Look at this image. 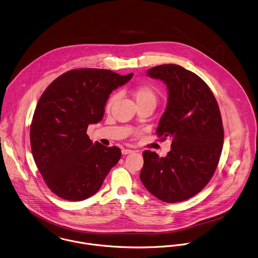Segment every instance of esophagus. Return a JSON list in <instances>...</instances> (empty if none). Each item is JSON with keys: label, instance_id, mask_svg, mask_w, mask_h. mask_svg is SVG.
Returning <instances> with one entry per match:
<instances>
[{"label": "esophagus", "instance_id": "1", "mask_svg": "<svg viewBox=\"0 0 258 258\" xmlns=\"http://www.w3.org/2000/svg\"><path fill=\"white\" fill-rule=\"evenodd\" d=\"M133 151L132 150H128V149H122L121 150V154L122 155H128V154H132Z\"/></svg>", "mask_w": 258, "mask_h": 258}]
</instances>
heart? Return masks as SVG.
Here are the masks:
<instances>
[{
	"instance_id": "heart-1",
	"label": "heart",
	"mask_w": 258,
	"mask_h": 258,
	"mask_svg": "<svg viewBox=\"0 0 258 258\" xmlns=\"http://www.w3.org/2000/svg\"><path fill=\"white\" fill-rule=\"evenodd\" d=\"M134 97L136 102L139 103H156L157 102V92L154 87L150 85H140L134 89ZM118 97L117 93H112L108 96L105 102V108L109 109L111 105L114 103Z\"/></svg>"
}]
</instances>
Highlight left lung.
I'll list each match as a JSON object with an SVG mask.
<instances>
[{
	"mask_svg": "<svg viewBox=\"0 0 258 258\" xmlns=\"http://www.w3.org/2000/svg\"><path fill=\"white\" fill-rule=\"evenodd\" d=\"M148 76L167 87V105L156 135L172 143L165 157L143 153L141 180L164 203L183 202L205 188L217 167L224 138L220 110L206 82L180 66H156Z\"/></svg>",
	"mask_w": 258,
	"mask_h": 258,
	"instance_id": "obj_1",
	"label": "left lung"
}]
</instances>
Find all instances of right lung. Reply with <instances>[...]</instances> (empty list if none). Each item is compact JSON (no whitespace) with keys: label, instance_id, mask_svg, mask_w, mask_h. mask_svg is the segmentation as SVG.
<instances>
[{"label":"right lung","instance_id":"1","mask_svg":"<svg viewBox=\"0 0 258 258\" xmlns=\"http://www.w3.org/2000/svg\"><path fill=\"white\" fill-rule=\"evenodd\" d=\"M133 75L71 70L41 96L30 128L32 154L48 187L62 200L80 202L94 196L119 160L117 147L94 144L87 130L102 120L110 93Z\"/></svg>","mask_w":258,"mask_h":258}]
</instances>
